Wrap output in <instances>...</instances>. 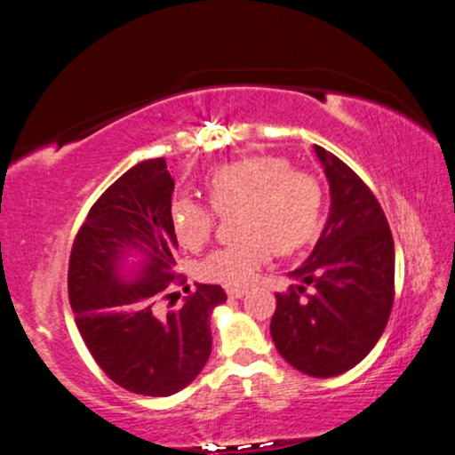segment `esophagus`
I'll return each mask as SVG.
<instances>
[{"label": "esophagus", "instance_id": "34e87169", "mask_svg": "<svg viewBox=\"0 0 455 455\" xmlns=\"http://www.w3.org/2000/svg\"><path fill=\"white\" fill-rule=\"evenodd\" d=\"M246 294V288H228V297L229 299H240Z\"/></svg>", "mask_w": 455, "mask_h": 455}]
</instances>
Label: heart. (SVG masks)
I'll list each match as a JSON object with an SVG mask.
<instances>
[{
  "instance_id": "1",
  "label": "heart",
  "mask_w": 455,
  "mask_h": 455,
  "mask_svg": "<svg viewBox=\"0 0 455 455\" xmlns=\"http://www.w3.org/2000/svg\"><path fill=\"white\" fill-rule=\"evenodd\" d=\"M209 203L180 196L171 203V226L186 249L213 238L217 213H232L238 242L211 252L198 275L228 288L246 286L274 251L292 252L314 238L322 186L314 173L291 167L280 155L242 156L215 169L206 181Z\"/></svg>"
}]
</instances>
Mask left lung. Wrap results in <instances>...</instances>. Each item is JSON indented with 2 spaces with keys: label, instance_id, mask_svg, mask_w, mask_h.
<instances>
[{
  "label": "left lung",
  "instance_id": "1",
  "mask_svg": "<svg viewBox=\"0 0 455 455\" xmlns=\"http://www.w3.org/2000/svg\"><path fill=\"white\" fill-rule=\"evenodd\" d=\"M330 220L309 259L275 292L271 339L292 368L315 379L351 370L379 343L395 299V246L385 211L365 181L322 146ZM311 283L315 291L306 292Z\"/></svg>",
  "mask_w": 455,
  "mask_h": 455
}]
</instances>
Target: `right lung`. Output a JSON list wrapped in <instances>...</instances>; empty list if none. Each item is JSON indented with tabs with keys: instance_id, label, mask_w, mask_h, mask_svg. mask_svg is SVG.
Here are the masks:
<instances>
[{
	"instance_id": "obj_1",
	"label": "right lung",
	"mask_w": 455,
	"mask_h": 455,
	"mask_svg": "<svg viewBox=\"0 0 455 455\" xmlns=\"http://www.w3.org/2000/svg\"><path fill=\"white\" fill-rule=\"evenodd\" d=\"M173 188L164 158L135 164L93 203L68 261V300L92 357L112 382L146 397H169L196 379L213 345L211 311L228 299L220 284L186 286L184 305L161 311L186 282L175 274ZM132 251L140 271L127 283L120 269Z\"/></svg>"
}]
</instances>
